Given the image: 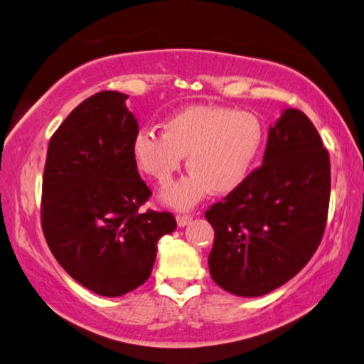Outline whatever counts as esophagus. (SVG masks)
I'll list each match as a JSON object with an SVG mask.
<instances>
[{"instance_id":"obj_1","label":"esophagus","mask_w":364,"mask_h":364,"mask_svg":"<svg viewBox=\"0 0 364 364\" xmlns=\"http://www.w3.org/2000/svg\"><path fill=\"white\" fill-rule=\"evenodd\" d=\"M191 221H193V217H189V215H178L176 217V225L180 228L188 226Z\"/></svg>"}]
</instances>
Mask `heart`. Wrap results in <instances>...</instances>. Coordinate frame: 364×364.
<instances>
[{
	"label": "heart",
	"instance_id": "b5f03b06",
	"mask_svg": "<svg viewBox=\"0 0 364 364\" xmlns=\"http://www.w3.org/2000/svg\"><path fill=\"white\" fill-rule=\"evenodd\" d=\"M164 134L144 128L132 143L139 171L168 184L186 157V176L160 193V200L189 210L208 196H225L249 180L263 152L264 127L255 114L212 104H194L164 122Z\"/></svg>",
	"mask_w": 364,
	"mask_h": 364
}]
</instances>
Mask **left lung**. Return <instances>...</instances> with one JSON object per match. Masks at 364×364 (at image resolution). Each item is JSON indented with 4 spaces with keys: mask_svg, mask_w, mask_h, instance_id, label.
Wrapping results in <instances>:
<instances>
[{
    "mask_svg": "<svg viewBox=\"0 0 364 364\" xmlns=\"http://www.w3.org/2000/svg\"><path fill=\"white\" fill-rule=\"evenodd\" d=\"M329 194V154L315 125L284 109L268 130L262 167L205 212L215 230L212 279L239 297L286 284L321 242Z\"/></svg>",
    "mask_w": 364,
    "mask_h": 364,
    "instance_id": "left-lung-1",
    "label": "left lung"
}]
</instances>
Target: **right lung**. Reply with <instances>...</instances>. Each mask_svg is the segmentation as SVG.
Instances as JSON below:
<instances>
[{"label": "right lung", "mask_w": 364, "mask_h": 364, "mask_svg": "<svg viewBox=\"0 0 364 364\" xmlns=\"http://www.w3.org/2000/svg\"><path fill=\"white\" fill-rule=\"evenodd\" d=\"M119 91L72 110L48 146L41 225L53 255L80 284L119 297L144 284L159 239L175 231L167 212L139 213L151 189L132 157L138 120Z\"/></svg>", "instance_id": "1"}]
</instances>
